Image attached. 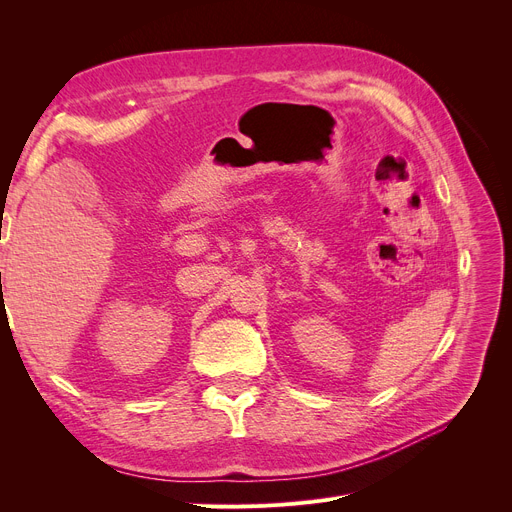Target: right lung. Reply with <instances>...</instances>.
Returning a JSON list of instances; mask_svg holds the SVG:
<instances>
[{
	"label": "right lung",
	"mask_w": 512,
	"mask_h": 512,
	"mask_svg": "<svg viewBox=\"0 0 512 512\" xmlns=\"http://www.w3.org/2000/svg\"><path fill=\"white\" fill-rule=\"evenodd\" d=\"M0 276H2V274H0Z\"/></svg>",
	"instance_id": "right-lung-1"
}]
</instances>
